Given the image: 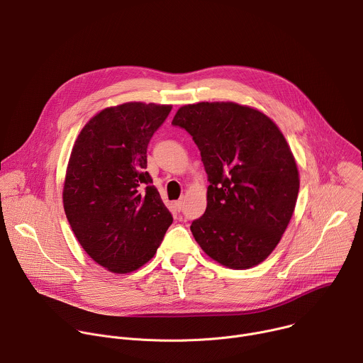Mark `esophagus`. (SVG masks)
<instances>
[{
    "label": "esophagus",
    "instance_id": "1",
    "mask_svg": "<svg viewBox=\"0 0 363 363\" xmlns=\"http://www.w3.org/2000/svg\"><path fill=\"white\" fill-rule=\"evenodd\" d=\"M184 203H185V202H184V199H179V201H175V203H174V205H175V208H177L178 211H181V210L184 208Z\"/></svg>",
    "mask_w": 363,
    "mask_h": 363
}]
</instances>
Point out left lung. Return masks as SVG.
Returning a JSON list of instances; mask_svg holds the SVG:
<instances>
[{"instance_id":"obj_1","label":"left lung","mask_w":363,"mask_h":363,"mask_svg":"<svg viewBox=\"0 0 363 363\" xmlns=\"http://www.w3.org/2000/svg\"><path fill=\"white\" fill-rule=\"evenodd\" d=\"M172 125L192 136L210 181L206 210L191 224L195 241L228 269L260 264L280 242L300 186L284 135L263 112L234 101L185 105Z\"/></svg>"}]
</instances>
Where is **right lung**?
Listing matches in <instances>:
<instances>
[{"mask_svg": "<svg viewBox=\"0 0 363 363\" xmlns=\"http://www.w3.org/2000/svg\"><path fill=\"white\" fill-rule=\"evenodd\" d=\"M171 109L142 101L106 108L73 145L65 213L83 250L112 273L126 274L147 263L174 221L145 171L147 143Z\"/></svg>", "mask_w": 363, "mask_h": 363, "instance_id": "add662e5", "label": "right lung"}]
</instances>
